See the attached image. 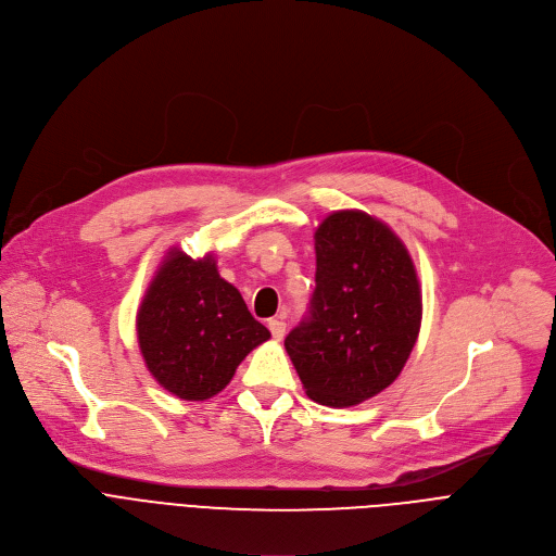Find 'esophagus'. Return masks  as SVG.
Segmentation results:
<instances>
[{
    "instance_id": "1",
    "label": "esophagus",
    "mask_w": 556,
    "mask_h": 556,
    "mask_svg": "<svg viewBox=\"0 0 556 556\" xmlns=\"http://www.w3.org/2000/svg\"><path fill=\"white\" fill-rule=\"evenodd\" d=\"M268 330H270L273 339L281 341V339H283V334H286V324H283L281 319H270V321H268Z\"/></svg>"
}]
</instances>
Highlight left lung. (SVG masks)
I'll use <instances>...</instances> for the list:
<instances>
[{
  "instance_id": "left-lung-1",
  "label": "left lung",
  "mask_w": 556,
  "mask_h": 556,
  "mask_svg": "<svg viewBox=\"0 0 556 556\" xmlns=\"http://www.w3.org/2000/svg\"><path fill=\"white\" fill-rule=\"evenodd\" d=\"M316 288L286 352L314 403L352 407L403 371L420 332L422 292L409 251L363 211H334L314 232Z\"/></svg>"
}]
</instances>
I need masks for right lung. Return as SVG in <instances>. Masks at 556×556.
<instances>
[{
  "mask_svg": "<svg viewBox=\"0 0 556 556\" xmlns=\"http://www.w3.org/2000/svg\"><path fill=\"white\" fill-rule=\"evenodd\" d=\"M140 354L151 376L182 401L219 393L270 332L240 290L219 277L213 253L191 260L172 249L136 314Z\"/></svg>",
  "mask_w": 556,
  "mask_h": 556,
  "instance_id": "1",
  "label": "right lung"
}]
</instances>
